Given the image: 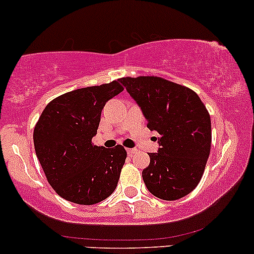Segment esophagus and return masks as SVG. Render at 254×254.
Returning a JSON list of instances; mask_svg holds the SVG:
<instances>
[{"label":"esophagus","instance_id":"34e87169","mask_svg":"<svg viewBox=\"0 0 254 254\" xmlns=\"http://www.w3.org/2000/svg\"><path fill=\"white\" fill-rule=\"evenodd\" d=\"M127 154H129V155H133V154L137 153V149H136V148H130V149H127Z\"/></svg>","mask_w":254,"mask_h":254}]
</instances>
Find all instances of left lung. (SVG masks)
Here are the masks:
<instances>
[{"label":"left lung","instance_id":"obj_1","mask_svg":"<svg viewBox=\"0 0 254 254\" xmlns=\"http://www.w3.org/2000/svg\"><path fill=\"white\" fill-rule=\"evenodd\" d=\"M119 82L141 107L159 149L149 153L142 178L151 194L176 200L194 190L210 153L211 122L199 97L188 87L156 76L122 77Z\"/></svg>","mask_w":254,"mask_h":254}]
</instances>
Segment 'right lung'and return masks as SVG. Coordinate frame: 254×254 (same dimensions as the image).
<instances>
[{"label": "right lung", "instance_id": "1", "mask_svg": "<svg viewBox=\"0 0 254 254\" xmlns=\"http://www.w3.org/2000/svg\"><path fill=\"white\" fill-rule=\"evenodd\" d=\"M123 87L118 81L65 93L46 105L33 132L34 149L55 191L69 202L106 199L121 176L127 151L93 145L105 104Z\"/></svg>", "mask_w": 254, "mask_h": 254}]
</instances>
